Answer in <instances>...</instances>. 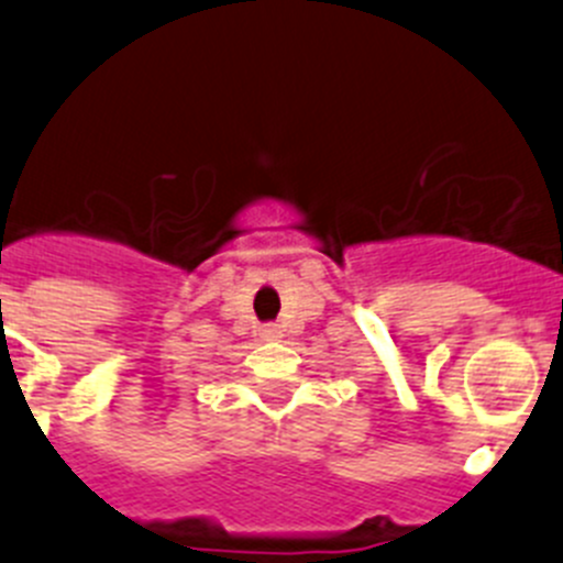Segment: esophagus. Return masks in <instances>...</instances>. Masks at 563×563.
Returning <instances> with one entry per match:
<instances>
[{"label": "esophagus", "instance_id": "esophagus-1", "mask_svg": "<svg viewBox=\"0 0 563 563\" xmlns=\"http://www.w3.org/2000/svg\"><path fill=\"white\" fill-rule=\"evenodd\" d=\"M261 335H264L266 341H277L283 332H280V327H277V324H264V327H261Z\"/></svg>", "mask_w": 563, "mask_h": 563}]
</instances>
